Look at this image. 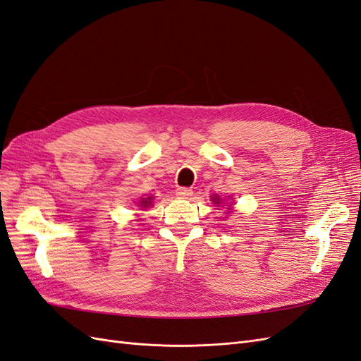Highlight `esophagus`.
Listing matches in <instances>:
<instances>
[{
  "label": "esophagus",
  "instance_id": "34e87169",
  "mask_svg": "<svg viewBox=\"0 0 361 361\" xmlns=\"http://www.w3.org/2000/svg\"><path fill=\"white\" fill-rule=\"evenodd\" d=\"M192 194V190L191 188H187V187H179L176 190V195L179 199H188L190 195Z\"/></svg>",
  "mask_w": 361,
  "mask_h": 361
}]
</instances>
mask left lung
Here are the masks:
<instances>
[{
    "instance_id": "8db88e82",
    "label": "left lung",
    "mask_w": 361,
    "mask_h": 361,
    "mask_svg": "<svg viewBox=\"0 0 361 361\" xmlns=\"http://www.w3.org/2000/svg\"><path fill=\"white\" fill-rule=\"evenodd\" d=\"M214 202H215V204H218V203H220V199L215 197V199H214Z\"/></svg>"
}]
</instances>
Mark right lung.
I'll list each match as a JSON object with an SVG mask.
<instances>
[{"instance_id": "add662e5", "label": "right lung", "mask_w": 361, "mask_h": 361, "mask_svg": "<svg viewBox=\"0 0 361 361\" xmlns=\"http://www.w3.org/2000/svg\"><path fill=\"white\" fill-rule=\"evenodd\" d=\"M152 199H154V197L141 199V204H140V206H143V207H147V206H150V204H152Z\"/></svg>"}]
</instances>
